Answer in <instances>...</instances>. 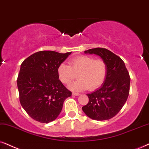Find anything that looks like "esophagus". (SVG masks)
<instances>
[{
	"instance_id": "1",
	"label": "esophagus",
	"mask_w": 149,
	"mask_h": 149,
	"mask_svg": "<svg viewBox=\"0 0 149 149\" xmlns=\"http://www.w3.org/2000/svg\"><path fill=\"white\" fill-rule=\"evenodd\" d=\"M72 95H80V93H75V92H73Z\"/></svg>"
}]
</instances>
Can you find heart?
<instances>
[{
    "mask_svg": "<svg viewBox=\"0 0 149 149\" xmlns=\"http://www.w3.org/2000/svg\"><path fill=\"white\" fill-rule=\"evenodd\" d=\"M69 64L61 63L58 67V78L65 84H69L76 78L78 80L69 86L75 91L94 90L100 87L106 80L108 68L107 63L100 59L86 55L71 58Z\"/></svg>",
    "mask_w": 149,
    "mask_h": 149,
    "instance_id": "b5f03b06",
    "label": "heart"
}]
</instances>
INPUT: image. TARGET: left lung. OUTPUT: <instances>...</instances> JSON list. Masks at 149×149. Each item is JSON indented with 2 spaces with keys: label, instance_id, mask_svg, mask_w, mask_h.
Returning <instances> with one entry per match:
<instances>
[{
  "label": "left lung",
  "instance_id": "8db88e82",
  "mask_svg": "<svg viewBox=\"0 0 149 149\" xmlns=\"http://www.w3.org/2000/svg\"><path fill=\"white\" fill-rule=\"evenodd\" d=\"M84 53L100 56L107 63L108 72L102 86L86 95L88 102L82 107V111L93 120L111 119L121 110L129 96V73L121 58L107 49H91Z\"/></svg>",
  "mask_w": 149,
  "mask_h": 149
}]
</instances>
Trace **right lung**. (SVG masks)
Masks as SVG:
<instances>
[{
    "label": "right lung",
    "instance_id": "add662e5",
    "mask_svg": "<svg viewBox=\"0 0 149 149\" xmlns=\"http://www.w3.org/2000/svg\"><path fill=\"white\" fill-rule=\"evenodd\" d=\"M70 54L40 51L22 63L17 78L20 102L33 120L41 123L54 121L61 112L65 100L71 95L57 73L58 66Z\"/></svg>",
    "mask_w": 149,
    "mask_h": 149
}]
</instances>
